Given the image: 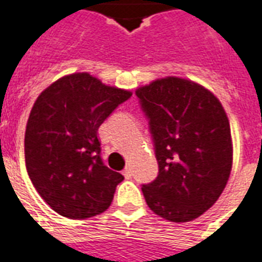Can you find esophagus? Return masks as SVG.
Here are the masks:
<instances>
[{
	"instance_id": "obj_1",
	"label": "esophagus",
	"mask_w": 262,
	"mask_h": 262,
	"mask_svg": "<svg viewBox=\"0 0 262 262\" xmlns=\"http://www.w3.org/2000/svg\"><path fill=\"white\" fill-rule=\"evenodd\" d=\"M124 176H125V179H130L132 178V171H130V168H125L124 169Z\"/></svg>"
}]
</instances>
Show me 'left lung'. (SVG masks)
I'll use <instances>...</instances> for the list:
<instances>
[{
  "mask_svg": "<svg viewBox=\"0 0 262 262\" xmlns=\"http://www.w3.org/2000/svg\"><path fill=\"white\" fill-rule=\"evenodd\" d=\"M149 120L159 175L142 184L146 205L171 222H190L211 207L233 164L230 124L220 99L192 80L167 76L138 87Z\"/></svg>",
  "mask_w": 262,
  "mask_h": 262,
  "instance_id": "obj_1",
  "label": "left lung"
}]
</instances>
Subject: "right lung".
Here are the masks:
<instances>
[{
  "label": "right lung",
  "mask_w": 262,
  "mask_h": 262,
  "mask_svg": "<svg viewBox=\"0 0 262 262\" xmlns=\"http://www.w3.org/2000/svg\"><path fill=\"white\" fill-rule=\"evenodd\" d=\"M130 97L87 72L63 76L37 97L25 130V164L57 214L84 220L112 205L124 176L103 164L98 129Z\"/></svg>",
  "instance_id": "obj_1"
}]
</instances>
